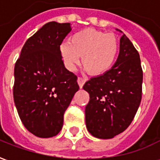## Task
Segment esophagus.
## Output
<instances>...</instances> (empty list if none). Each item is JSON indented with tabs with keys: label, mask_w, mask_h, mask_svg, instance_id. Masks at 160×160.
<instances>
[{
	"label": "esophagus",
	"mask_w": 160,
	"mask_h": 160,
	"mask_svg": "<svg viewBox=\"0 0 160 160\" xmlns=\"http://www.w3.org/2000/svg\"><path fill=\"white\" fill-rule=\"evenodd\" d=\"M77 81H78V84H79V86H80V88H82L85 82L87 81V79H86V78H83V77H79Z\"/></svg>",
	"instance_id": "esophagus-1"
}]
</instances>
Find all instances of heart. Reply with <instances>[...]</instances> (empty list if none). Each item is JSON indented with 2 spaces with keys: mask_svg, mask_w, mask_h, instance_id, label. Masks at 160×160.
<instances>
[{
  "mask_svg": "<svg viewBox=\"0 0 160 160\" xmlns=\"http://www.w3.org/2000/svg\"><path fill=\"white\" fill-rule=\"evenodd\" d=\"M119 44L115 35L100 31L85 29L75 32L68 42L60 47V54L68 69L73 71L80 63L92 74H101L113 66Z\"/></svg>",
  "mask_w": 160,
  "mask_h": 160,
  "instance_id": "b5f03b06",
  "label": "heart"
}]
</instances>
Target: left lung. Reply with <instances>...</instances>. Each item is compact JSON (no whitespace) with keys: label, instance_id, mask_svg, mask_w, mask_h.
Returning a JSON list of instances; mask_svg holds the SVG:
<instances>
[{"label":"left lung","instance_id":"1","mask_svg":"<svg viewBox=\"0 0 160 160\" xmlns=\"http://www.w3.org/2000/svg\"><path fill=\"white\" fill-rule=\"evenodd\" d=\"M118 60L111 69L92 77L83 89L90 95L86 106L87 130L98 139H111L127 128L141 101L143 73L140 55L122 31Z\"/></svg>","mask_w":160,"mask_h":160}]
</instances>
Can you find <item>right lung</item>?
I'll return each instance as SVG.
<instances>
[{"instance_id":"obj_1","label":"right lung","mask_w":160,"mask_h":160,"mask_svg":"<svg viewBox=\"0 0 160 160\" xmlns=\"http://www.w3.org/2000/svg\"><path fill=\"white\" fill-rule=\"evenodd\" d=\"M71 30L70 23L45 24L27 39L15 63L16 109L26 129L38 137L59 133L64 112L80 88L60 54V45Z\"/></svg>"}]
</instances>
